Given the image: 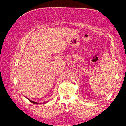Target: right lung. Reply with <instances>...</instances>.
Listing matches in <instances>:
<instances>
[{"instance_id": "right-lung-1", "label": "right lung", "mask_w": 126, "mask_h": 126, "mask_svg": "<svg viewBox=\"0 0 126 126\" xmlns=\"http://www.w3.org/2000/svg\"><path fill=\"white\" fill-rule=\"evenodd\" d=\"M28 100H29V101H30L31 102H32V103H33V104H42V103H40V102H35V101H32V100H31L30 99H28V98H26ZM49 101H46V102H44V104H45V103H47V102H49Z\"/></svg>"}]
</instances>
